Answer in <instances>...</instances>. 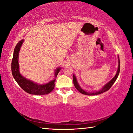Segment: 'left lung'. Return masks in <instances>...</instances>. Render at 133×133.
Here are the masks:
<instances>
[{
	"instance_id": "8db88e82",
	"label": "left lung",
	"mask_w": 133,
	"mask_h": 133,
	"mask_svg": "<svg viewBox=\"0 0 133 133\" xmlns=\"http://www.w3.org/2000/svg\"><path fill=\"white\" fill-rule=\"evenodd\" d=\"M119 71H120V62H119V58L118 56V70H117L116 75H115L114 77L112 78L108 84H106L101 89H100L98 91H95V92H87V91H85L84 90L82 89V88L80 87V86H79V84H78L77 81V79H76V77L75 75H73V84H74L75 87L76 89H77V90H78L79 92L82 94H85V95H88V96L97 95V94H101L104 92H105V91H108L109 89H110V88L112 87V85H113V84L115 82V81H116L118 76V75H119Z\"/></svg>"
}]
</instances>
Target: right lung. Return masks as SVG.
<instances>
[{"label": "right lung", "mask_w": 133, "mask_h": 133, "mask_svg": "<svg viewBox=\"0 0 133 133\" xmlns=\"http://www.w3.org/2000/svg\"><path fill=\"white\" fill-rule=\"evenodd\" d=\"M24 40H22L16 44L14 49L12 60L11 63V70L14 78L19 86L26 93L35 95L47 94L54 90L55 85L56 78L61 68H58L55 70V79L44 85H39L35 82L29 80L22 76L19 72V65L18 62L19 53Z\"/></svg>", "instance_id": "obj_1"}]
</instances>
